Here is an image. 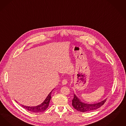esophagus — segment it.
<instances>
[{
    "label": "esophagus",
    "mask_w": 126,
    "mask_h": 126,
    "mask_svg": "<svg viewBox=\"0 0 126 126\" xmlns=\"http://www.w3.org/2000/svg\"><path fill=\"white\" fill-rule=\"evenodd\" d=\"M67 83V79H63V81H62V84H63V85H65Z\"/></svg>",
    "instance_id": "obj_1"
}]
</instances>
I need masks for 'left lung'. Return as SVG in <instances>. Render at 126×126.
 <instances>
[{"mask_svg":"<svg viewBox=\"0 0 126 126\" xmlns=\"http://www.w3.org/2000/svg\"><path fill=\"white\" fill-rule=\"evenodd\" d=\"M106 99L94 104H88L82 102L74 94V97L72 100V105L74 108L80 112H88L97 109L102 106L106 102Z\"/></svg>","mask_w":126,"mask_h":126,"instance_id":"left-lung-1","label":"left lung"}]
</instances>
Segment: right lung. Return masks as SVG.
<instances>
[{
	"label": "right lung",
	"mask_w": 126,
	"mask_h": 126,
	"mask_svg": "<svg viewBox=\"0 0 126 126\" xmlns=\"http://www.w3.org/2000/svg\"><path fill=\"white\" fill-rule=\"evenodd\" d=\"M53 90L49 93V94L47 95L46 98L45 99V100L43 102V103H41V104L36 106H27L23 105L22 104L21 105L22 107L28 110L31 112H33L39 113V112H42L44 111L48 108L49 106V102L51 98V94Z\"/></svg>",
	"instance_id": "right-lung-1"
}]
</instances>
